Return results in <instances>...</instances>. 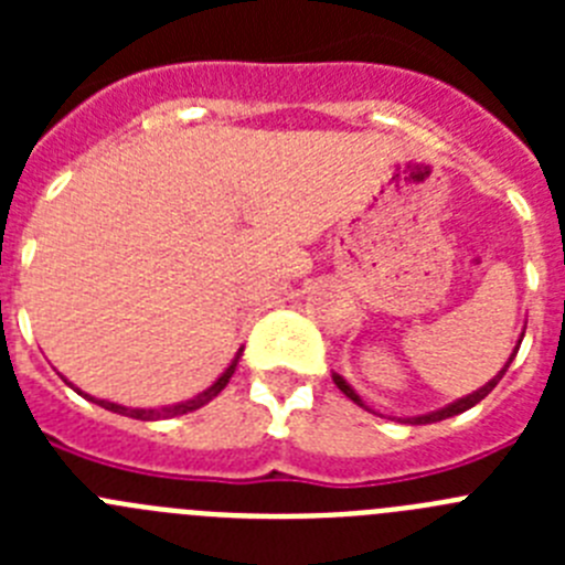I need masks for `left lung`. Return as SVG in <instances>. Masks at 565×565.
I'll return each mask as SVG.
<instances>
[{
    "mask_svg": "<svg viewBox=\"0 0 565 565\" xmlns=\"http://www.w3.org/2000/svg\"><path fill=\"white\" fill-rule=\"evenodd\" d=\"M515 353H518V348H515ZM515 353H512V356H509L507 367H509V364H512V359H515ZM507 367H503V371L498 373V376L492 379V382H487V384H483L481 391L469 393L467 398H458L456 404H450V407H444V411H436V413H430V416H416V418H407V422H411V424H430V422H444V418L458 416V413L469 411V407H476V404L481 402V398H487L489 393H492V387H495V384L501 382V379H503V373H507ZM333 382H337V387H339V391L344 393V396H348V398H353V402H356V404H362V398H359L356 393H353V387H351V384H348V382H344L342 376H333ZM362 407H364V404H362Z\"/></svg>",
    "mask_w": 565,
    "mask_h": 565,
    "instance_id": "1",
    "label": "left lung"
}]
</instances>
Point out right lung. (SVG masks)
Returning <instances> with one entry per match:
<instances>
[{"instance_id": "right-lung-1", "label": "right lung", "mask_w": 565, "mask_h": 565, "mask_svg": "<svg viewBox=\"0 0 565 565\" xmlns=\"http://www.w3.org/2000/svg\"><path fill=\"white\" fill-rule=\"evenodd\" d=\"M237 359H239V353H237V356H234V362L228 364L226 373H223V376L217 379V382H214L212 387H209V391H203L201 396H194V398H189V402H181V404H172V407H161V411H135V407H121V404L102 402V398H93V396H87V393H82V391H78V393H82L84 398H89V402L102 404L104 411H113V413H118V416L141 418V422H152V418H172V416H183V413H192V411H198V407H203V404H209V402H212L214 396H217V393L223 391V387H226L228 379H232V373H234V367H237Z\"/></svg>"}]
</instances>
